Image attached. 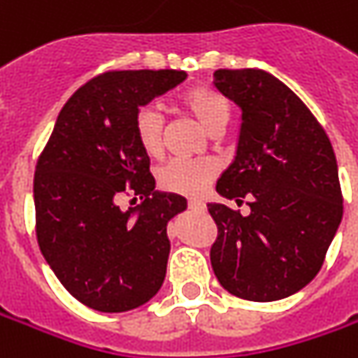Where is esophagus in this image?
Masks as SVG:
<instances>
[{
	"instance_id": "esophagus-1",
	"label": "esophagus",
	"mask_w": 358,
	"mask_h": 358,
	"mask_svg": "<svg viewBox=\"0 0 358 358\" xmlns=\"http://www.w3.org/2000/svg\"><path fill=\"white\" fill-rule=\"evenodd\" d=\"M187 205H189V209H191V211H205V203H203V201L193 199V201H189Z\"/></svg>"
}]
</instances>
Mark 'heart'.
I'll return each mask as SVG.
<instances>
[{"mask_svg":"<svg viewBox=\"0 0 358 358\" xmlns=\"http://www.w3.org/2000/svg\"><path fill=\"white\" fill-rule=\"evenodd\" d=\"M179 105L207 131L223 129L229 119L227 99L219 91L197 85L179 95ZM137 143L147 155H159L163 149V117L155 107H141L133 121ZM217 177L213 161H187L173 159L159 169L157 181L161 189L177 195L199 197Z\"/></svg>","mask_w":358,"mask_h":358,"instance_id":"heart-1","label":"heart"}]
</instances>
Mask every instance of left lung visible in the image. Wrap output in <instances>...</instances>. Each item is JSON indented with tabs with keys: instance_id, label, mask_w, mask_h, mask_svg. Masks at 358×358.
<instances>
[{
	"instance_id": "1",
	"label": "left lung",
	"mask_w": 358,
	"mask_h": 358,
	"mask_svg": "<svg viewBox=\"0 0 358 358\" xmlns=\"http://www.w3.org/2000/svg\"><path fill=\"white\" fill-rule=\"evenodd\" d=\"M213 85L241 107L237 155L217 193L251 199L247 217L207 205L217 223L215 277L239 299L279 301L317 277L341 225L335 151L309 107L267 71L217 69Z\"/></svg>"
}]
</instances>
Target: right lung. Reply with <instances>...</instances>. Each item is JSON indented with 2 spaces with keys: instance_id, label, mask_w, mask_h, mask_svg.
<instances>
[{
  "instance_id": "add662e5",
  "label": "right lung",
  "mask_w": 358,
  "mask_h": 358,
  "mask_svg": "<svg viewBox=\"0 0 358 358\" xmlns=\"http://www.w3.org/2000/svg\"><path fill=\"white\" fill-rule=\"evenodd\" d=\"M185 77L175 69L93 77L63 105L37 159L39 249L63 287L90 309H137L163 285L171 249L167 223L185 211L187 199L155 191L133 121L139 107ZM123 194L144 203L121 212Z\"/></svg>"
}]
</instances>
